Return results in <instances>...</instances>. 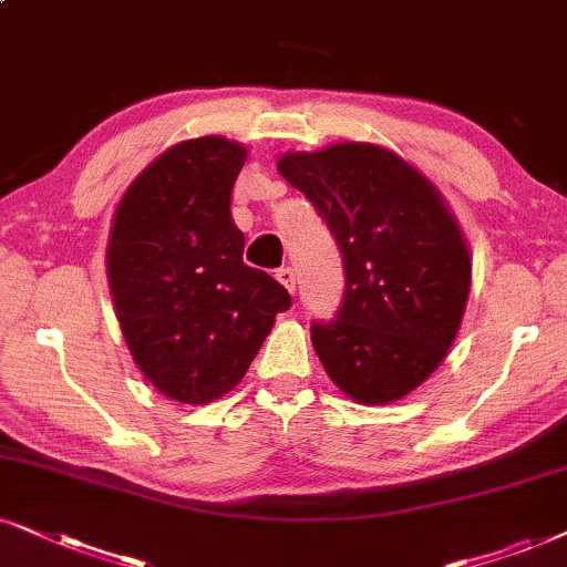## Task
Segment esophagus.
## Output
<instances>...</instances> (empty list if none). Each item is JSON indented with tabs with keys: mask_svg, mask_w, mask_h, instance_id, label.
Segmentation results:
<instances>
[{
	"mask_svg": "<svg viewBox=\"0 0 567 567\" xmlns=\"http://www.w3.org/2000/svg\"><path fill=\"white\" fill-rule=\"evenodd\" d=\"M277 282L282 285L285 290L288 292H292V296H296V269H290V267H282V269H277Z\"/></svg>",
	"mask_w": 567,
	"mask_h": 567,
	"instance_id": "esophagus-1",
	"label": "esophagus"
}]
</instances>
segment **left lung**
<instances>
[{
    "mask_svg": "<svg viewBox=\"0 0 567 567\" xmlns=\"http://www.w3.org/2000/svg\"><path fill=\"white\" fill-rule=\"evenodd\" d=\"M277 171L342 254L337 319L311 323L323 371L358 404L396 402L441 365L462 327L472 259L454 213L404 157L368 142L285 153Z\"/></svg>",
    "mask_w": 567,
    "mask_h": 567,
    "instance_id": "obj_1",
    "label": "left lung"
}]
</instances>
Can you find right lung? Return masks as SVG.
Instances as JSON below:
<instances>
[{
	"label": "right lung",
	"instance_id": "1",
	"mask_svg": "<svg viewBox=\"0 0 567 567\" xmlns=\"http://www.w3.org/2000/svg\"><path fill=\"white\" fill-rule=\"evenodd\" d=\"M246 155L225 137L178 142L113 215L105 267L121 334L145 379L181 404L238 386L292 303L277 279L244 264L230 194Z\"/></svg>",
	"mask_w": 567,
	"mask_h": 567
}]
</instances>
